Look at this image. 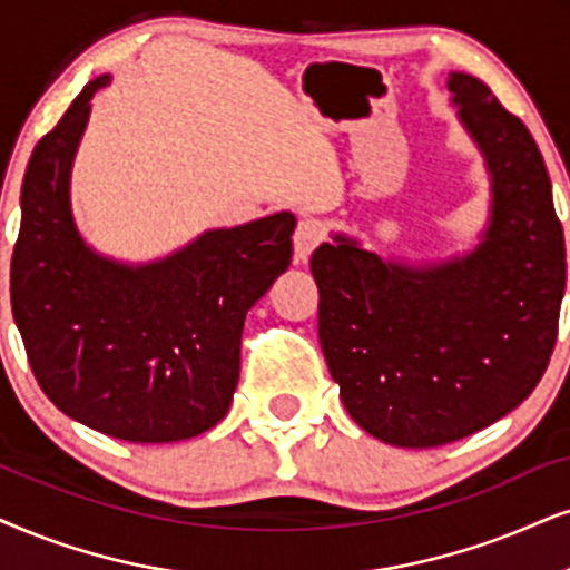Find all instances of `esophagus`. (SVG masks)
<instances>
[{"label":"esophagus","instance_id":"obj_1","mask_svg":"<svg viewBox=\"0 0 570 570\" xmlns=\"http://www.w3.org/2000/svg\"><path fill=\"white\" fill-rule=\"evenodd\" d=\"M323 239H326V228H323L321 220H299L297 232H294V261L305 263Z\"/></svg>","mask_w":570,"mask_h":570}]
</instances>
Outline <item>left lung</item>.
Segmentation results:
<instances>
[{
    "instance_id": "1",
    "label": "left lung",
    "mask_w": 570,
    "mask_h": 570,
    "mask_svg": "<svg viewBox=\"0 0 570 570\" xmlns=\"http://www.w3.org/2000/svg\"><path fill=\"white\" fill-rule=\"evenodd\" d=\"M446 89L492 176L479 247L413 268L334 234L309 261L344 407L371 436L417 450L476 434L534 392L566 292L563 226L529 128L479 78L450 73Z\"/></svg>"
}]
</instances>
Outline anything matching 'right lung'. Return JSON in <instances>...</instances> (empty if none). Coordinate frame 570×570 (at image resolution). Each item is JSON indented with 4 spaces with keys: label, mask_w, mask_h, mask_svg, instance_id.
<instances>
[{
    "label": "right lung",
    "mask_w": 570,
    "mask_h": 570,
    "mask_svg": "<svg viewBox=\"0 0 570 570\" xmlns=\"http://www.w3.org/2000/svg\"><path fill=\"white\" fill-rule=\"evenodd\" d=\"M107 83H86L28 160L12 315L57 410L124 442H181L228 413L244 318L289 268L297 218L284 210L215 228L144 265L94 252L70 210V170Z\"/></svg>",
    "instance_id": "add662e5"
}]
</instances>
